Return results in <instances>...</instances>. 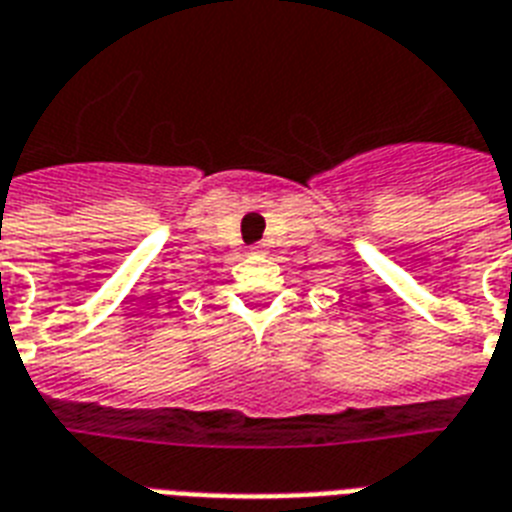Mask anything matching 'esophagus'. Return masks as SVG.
Segmentation results:
<instances>
[{
	"instance_id": "1",
	"label": "esophagus",
	"mask_w": 512,
	"mask_h": 512,
	"mask_svg": "<svg viewBox=\"0 0 512 512\" xmlns=\"http://www.w3.org/2000/svg\"><path fill=\"white\" fill-rule=\"evenodd\" d=\"M264 251H267V245H264V243L251 245V253H256V256H259V253H264Z\"/></svg>"
}]
</instances>
